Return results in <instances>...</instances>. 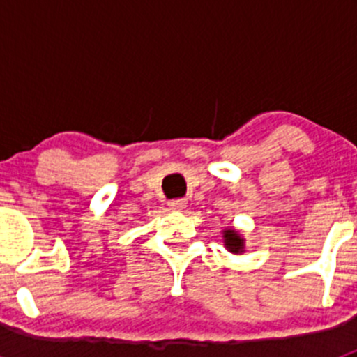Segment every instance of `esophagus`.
Here are the masks:
<instances>
[{
	"label": "esophagus",
	"mask_w": 357,
	"mask_h": 357,
	"mask_svg": "<svg viewBox=\"0 0 357 357\" xmlns=\"http://www.w3.org/2000/svg\"><path fill=\"white\" fill-rule=\"evenodd\" d=\"M169 205H171V208H174V211H181V208L186 207V200L185 199H176V200L169 202Z\"/></svg>",
	"instance_id": "1"
}]
</instances>
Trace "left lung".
Here are the masks:
<instances>
[{
    "instance_id": "obj_1",
    "label": "left lung",
    "mask_w": 357,
    "mask_h": 357,
    "mask_svg": "<svg viewBox=\"0 0 357 357\" xmlns=\"http://www.w3.org/2000/svg\"><path fill=\"white\" fill-rule=\"evenodd\" d=\"M225 240H226V247H228L231 252H236V254H238V252L243 248V240L240 238L233 229L225 231Z\"/></svg>"
}]
</instances>
